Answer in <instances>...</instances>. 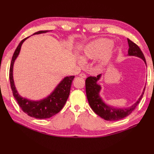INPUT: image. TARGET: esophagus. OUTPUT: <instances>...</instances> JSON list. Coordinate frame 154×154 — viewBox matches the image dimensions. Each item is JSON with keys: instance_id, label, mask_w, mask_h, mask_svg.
I'll return each instance as SVG.
<instances>
[{"instance_id": "obj_1", "label": "esophagus", "mask_w": 154, "mask_h": 154, "mask_svg": "<svg viewBox=\"0 0 154 154\" xmlns=\"http://www.w3.org/2000/svg\"><path fill=\"white\" fill-rule=\"evenodd\" d=\"M79 76L81 77H83V78H86L87 77V75L85 74V73H81L80 75H79Z\"/></svg>"}]
</instances>
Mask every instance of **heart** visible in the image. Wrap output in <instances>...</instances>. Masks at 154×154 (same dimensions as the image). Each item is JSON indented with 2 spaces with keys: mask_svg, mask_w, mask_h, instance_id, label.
<instances>
[{
  "mask_svg": "<svg viewBox=\"0 0 154 154\" xmlns=\"http://www.w3.org/2000/svg\"><path fill=\"white\" fill-rule=\"evenodd\" d=\"M112 44V41L106 38H100L91 42L84 50L82 58L78 57V62L79 64H83L84 60L95 59L99 57L104 51L103 56L100 59V63H103L112 53L113 47L111 45Z\"/></svg>",
  "mask_w": 154,
  "mask_h": 154,
  "instance_id": "heart-1",
  "label": "heart"
}]
</instances>
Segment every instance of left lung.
Here are the masks:
<instances>
[{"label":"left lung","instance_id":"left-lung-1","mask_svg":"<svg viewBox=\"0 0 154 154\" xmlns=\"http://www.w3.org/2000/svg\"><path fill=\"white\" fill-rule=\"evenodd\" d=\"M128 43L129 45L128 51V55H134V56L142 58L146 64L145 57L140 48L134 42L129 39H128ZM100 74L97 75V77L90 76L87 77L85 80L87 97L91 109L97 115L100 116L102 119L109 121L119 120L128 116L133 112V110L136 109V107L140 102L143 94L144 93L146 87L143 89V93L139 99L132 106L128 109H115V108L106 104L99 96V92L101 87L97 83V81L100 79Z\"/></svg>","mask_w":154,"mask_h":154}]
</instances>
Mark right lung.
<instances>
[{
    "label": "right lung",
    "mask_w": 154,
    "mask_h": 154,
    "mask_svg": "<svg viewBox=\"0 0 154 154\" xmlns=\"http://www.w3.org/2000/svg\"><path fill=\"white\" fill-rule=\"evenodd\" d=\"M48 32H49V30L38 31L33 35L46 33ZM28 38V37L24 38L20 42L12 58L9 71V79L13 96L17 101L19 106L21 108L23 112L27 114L28 116L39 119H49L58 113L63 109L69 96L72 81L75 76L65 77L50 95L41 100L32 101L22 97L16 91L14 80H13V65L20 51L22 44Z\"/></svg>",
    "instance_id": "right-lung-1"
}]
</instances>
